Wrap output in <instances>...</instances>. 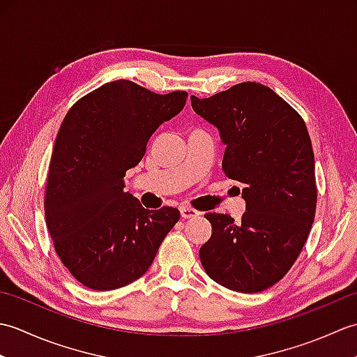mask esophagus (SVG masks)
Wrapping results in <instances>:
<instances>
[{"label":"esophagus","mask_w":357,"mask_h":357,"mask_svg":"<svg viewBox=\"0 0 357 357\" xmlns=\"http://www.w3.org/2000/svg\"><path fill=\"white\" fill-rule=\"evenodd\" d=\"M201 213L198 210H195V208H192V207H187V206H183L181 207V216H183L184 219H188V218H196V216H199Z\"/></svg>","instance_id":"34e87169"}]
</instances>
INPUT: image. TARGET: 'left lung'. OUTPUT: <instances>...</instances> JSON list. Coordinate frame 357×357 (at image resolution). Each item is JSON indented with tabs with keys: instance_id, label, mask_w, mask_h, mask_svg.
<instances>
[{
	"instance_id": "8db88e82",
	"label": "left lung",
	"mask_w": 357,
	"mask_h": 357,
	"mask_svg": "<svg viewBox=\"0 0 357 357\" xmlns=\"http://www.w3.org/2000/svg\"><path fill=\"white\" fill-rule=\"evenodd\" d=\"M192 107L225 144L222 170L244 184L245 213H206L211 236L199 250L207 275L241 293L267 290L298 259L316 213L312 139L290 104L259 82H241Z\"/></svg>"
}]
</instances>
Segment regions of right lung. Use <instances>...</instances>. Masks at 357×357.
I'll return each mask as SVG.
<instances>
[{"label": "right lung", "mask_w": 357, "mask_h": 357, "mask_svg": "<svg viewBox=\"0 0 357 357\" xmlns=\"http://www.w3.org/2000/svg\"><path fill=\"white\" fill-rule=\"evenodd\" d=\"M187 92L158 95L118 79L73 104L50 159L44 211L59 259L92 290H115L153 262L179 210L144 208L124 176L156 128L184 109Z\"/></svg>", "instance_id": "add662e5"}]
</instances>
